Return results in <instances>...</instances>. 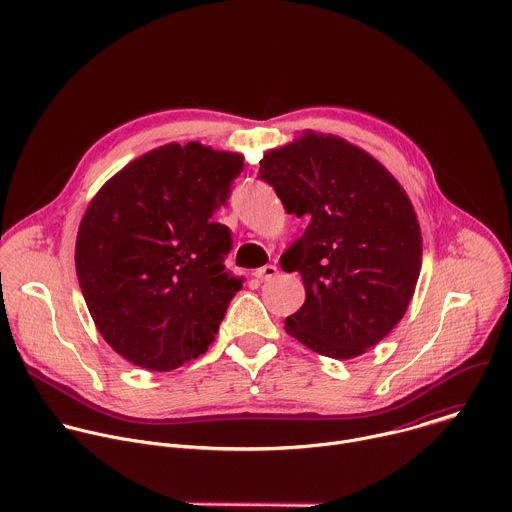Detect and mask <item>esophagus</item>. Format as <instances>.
Listing matches in <instances>:
<instances>
[{
  "mask_svg": "<svg viewBox=\"0 0 512 512\" xmlns=\"http://www.w3.org/2000/svg\"><path fill=\"white\" fill-rule=\"evenodd\" d=\"M277 273H279V269L275 267V265H265V267H261V269H255V277L257 279H261V281H269V279H273V277H277Z\"/></svg>",
  "mask_w": 512,
  "mask_h": 512,
  "instance_id": "esophagus-1",
  "label": "esophagus"
}]
</instances>
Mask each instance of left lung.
<instances>
[{
  "instance_id": "left-lung-1",
  "label": "left lung",
  "mask_w": 512,
  "mask_h": 512,
  "mask_svg": "<svg viewBox=\"0 0 512 512\" xmlns=\"http://www.w3.org/2000/svg\"><path fill=\"white\" fill-rule=\"evenodd\" d=\"M259 162L283 209L309 219L279 259L305 287L285 331L333 360L366 354L404 317L420 277L410 197L380 160L333 134L303 130Z\"/></svg>"
}]
</instances>
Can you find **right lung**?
I'll return each mask as SVG.
<instances>
[{"label":"right lung","mask_w":512,"mask_h":512,"mask_svg":"<svg viewBox=\"0 0 512 512\" xmlns=\"http://www.w3.org/2000/svg\"><path fill=\"white\" fill-rule=\"evenodd\" d=\"M243 154L168 142L128 162L90 201L76 237V273L106 344L150 372H170L215 342L245 277L215 213Z\"/></svg>","instance_id":"add662e5"}]
</instances>
